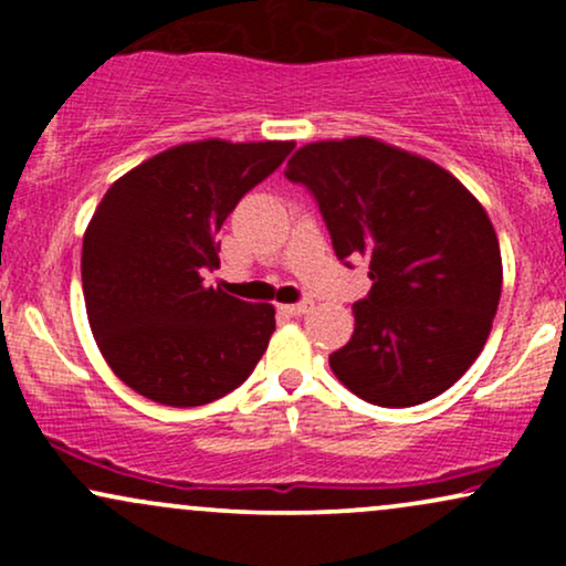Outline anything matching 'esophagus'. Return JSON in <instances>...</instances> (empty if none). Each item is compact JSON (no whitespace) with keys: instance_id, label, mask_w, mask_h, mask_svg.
Wrapping results in <instances>:
<instances>
[{"instance_id":"esophagus-1","label":"esophagus","mask_w":566,"mask_h":566,"mask_svg":"<svg viewBox=\"0 0 566 566\" xmlns=\"http://www.w3.org/2000/svg\"><path fill=\"white\" fill-rule=\"evenodd\" d=\"M290 316H303L314 308V301H301V303H292V305H282Z\"/></svg>"}]
</instances>
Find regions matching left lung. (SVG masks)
I'll use <instances>...</instances> for the list:
<instances>
[{
  "mask_svg": "<svg viewBox=\"0 0 566 566\" xmlns=\"http://www.w3.org/2000/svg\"><path fill=\"white\" fill-rule=\"evenodd\" d=\"M287 180L319 205L335 255L365 258L373 290L329 356L337 380L378 407H415L482 354L503 287L484 207L439 165L375 138L308 143Z\"/></svg>",
  "mask_w": 566,
  "mask_h": 566,
  "instance_id": "obj_1",
  "label": "left lung"
}]
</instances>
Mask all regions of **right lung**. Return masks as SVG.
<instances>
[{"label": "right lung", "mask_w": 566, "mask_h": 566, "mask_svg": "<svg viewBox=\"0 0 566 566\" xmlns=\"http://www.w3.org/2000/svg\"><path fill=\"white\" fill-rule=\"evenodd\" d=\"M292 140H199L122 175L82 244V290L103 359L167 407L210 405L250 378L276 329L274 305L205 287L218 231Z\"/></svg>", "instance_id": "obj_1"}]
</instances>
